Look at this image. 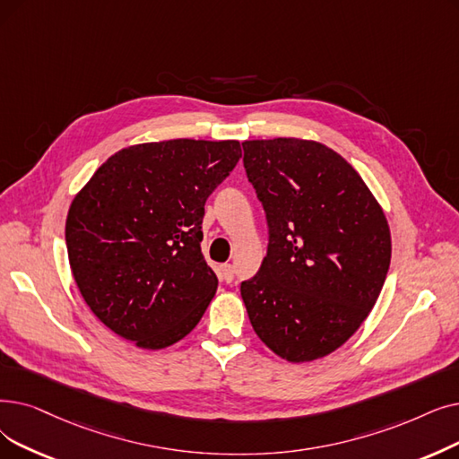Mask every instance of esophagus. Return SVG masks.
Returning a JSON list of instances; mask_svg holds the SVG:
<instances>
[{
    "label": "esophagus",
    "instance_id": "34e87169",
    "mask_svg": "<svg viewBox=\"0 0 459 459\" xmlns=\"http://www.w3.org/2000/svg\"><path fill=\"white\" fill-rule=\"evenodd\" d=\"M221 277H223V281L230 283L234 279V266L232 264H223L221 266Z\"/></svg>",
    "mask_w": 459,
    "mask_h": 459
}]
</instances>
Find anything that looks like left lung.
Listing matches in <instances>:
<instances>
[{
  "label": "left lung",
  "mask_w": 459,
  "mask_h": 459,
  "mask_svg": "<svg viewBox=\"0 0 459 459\" xmlns=\"http://www.w3.org/2000/svg\"><path fill=\"white\" fill-rule=\"evenodd\" d=\"M244 167L268 221V253L240 292L255 333L292 364L340 349L385 285L386 215L345 159L302 138L246 141Z\"/></svg>",
  "instance_id": "obj_1"
}]
</instances>
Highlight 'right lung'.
Instances as JSON below:
<instances>
[{"mask_svg": "<svg viewBox=\"0 0 459 459\" xmlns=\"http://www.w3.org/2000/svg\"><path fill=\"white\" fill-rule=\"evenodd\" d=\"M240 157L238 141L136 144L76 193L65 221L71 272L114 333L157 351L201 321L217 290L201 249L204 204Z\"/></svg>", "mask_w": 459, "mask_h": 459, "instance_id": "1", "label": "right lung"}]
</instances>
